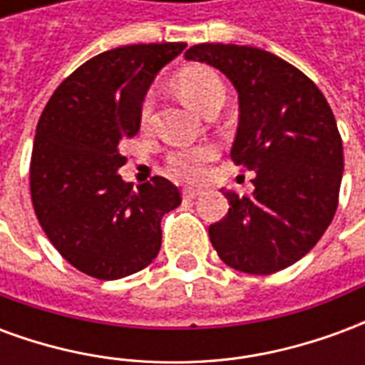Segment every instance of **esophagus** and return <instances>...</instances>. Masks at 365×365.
Instances as JSON below:
<instances>
[{"instance_id":"34e87169","label":"esophagus","mask_w":365,"mask_h":365,"mask_svg":"<svg viewBox=\"0 0 365 365\" xmlns=\"http://www.w3.org/2000/svg\"><path fill=\"white\" fill-rule=\"evenodd\" d=\"M201 193H203V191L197 190V187H183V191H182L183 199H195V197H199Z\"/></svg>"}]
</instances>
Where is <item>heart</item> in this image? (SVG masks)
<instances>
[{"label":"heart","mask_w":365,"mask_h":365,"mask_svg":"<svg viewBox=\"0 0 365 365\" xmlns=\"http://www.w3.org/2000/svg\"><path fill=\"white\" fill-rule=\"evenodd\" d=\"M178 88L182 91L183 99L195 107L203 109L213 97L225 96V88L219 76L215 74L211 68L205 66H191L183 70L178 80ZM152 105H154V96L148 93L144 97L140 117L143 120H148L152 115ZM217 156V150L211 144H195V146H180L168 154V164L172 168L175 175L183 180H199L205 174L207 162Z\"/></svg>","instance_id":"obj_1"}]
</instances>
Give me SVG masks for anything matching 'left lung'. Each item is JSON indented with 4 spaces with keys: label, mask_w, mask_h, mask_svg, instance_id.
<instances>
[{
    "label": "left lung",
    "mask_w": 365,
    "mask_h": 365,
    "mask_svg": "<svg viewBox=\"0 0 365 365\" xmlns=\"http://www.w3.org/2000/svg\"><path fill=\"white\" fill-rule=\"evenodd\" d=\"M185 60L221 70L238 93L230 158L256 174L252 195L222 191L229 213L209 227L227 266L275 274L301 260L336 213L344 172L342 138L329 101L301 70L272 52L203 43Z\"/></svg>",
    "instance_id": "8db88e82"
}]
</instances>
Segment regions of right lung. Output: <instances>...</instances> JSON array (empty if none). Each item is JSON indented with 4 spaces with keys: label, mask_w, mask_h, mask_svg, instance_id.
<instances>
[{
    "label": "right lung",
    "mask_w": 365,
    "mask_h": 365,
    "mask_svg": "<svg viewBox=\"0 0 365 365\" xmlns=\"http://www.w3.org/2000/svg\"><path fill=\"white\" fill-rule=\"evenodd\" d=\"M187 44H130L101 52L68 76L36 125L31 199L52 246L76 269L120 279L146 268L162 245L160 221L182 203L166 178L133 187L119 143L140 128L154 78Z\"/></svg>",
    "instance_id": "right-lung-1"
}]
</instances>
